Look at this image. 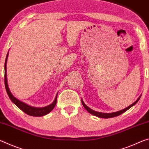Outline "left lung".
Listing matches in <instances>:
<instances>
[{"mask_svg": "<svg viewBox=\"0 0 149 149\" xmlns=\"http://www.w3.org/2000/svg\"><path fill=\"white\" fill-rule=\"evenodd\" d=\"M140 97H141V96L139 97L138 98V100H136L135 102H134L133 104H131V105H129V107H126L125 109H124L121 110V111H117V112H115V113H100V112L95 111L92 110L91 109H90L89 107H87V106L84 103V101H82V100H81V103H82V105H83L84 108L86 109L89 113H90L91 114L95 115V116H97V117H100V118H105V119H107V118H111V117L119 116V115L122 114V113H123L124 112H125L126 111H127V110L131 108L132 106H133V105H135L136 103L138 102V101L139 100V99H140Z\"/></svg>", "mask_w": 149, "mask_h": 149, "instance_id": "left-lung-1", "label": "left lung"}]
</instances>
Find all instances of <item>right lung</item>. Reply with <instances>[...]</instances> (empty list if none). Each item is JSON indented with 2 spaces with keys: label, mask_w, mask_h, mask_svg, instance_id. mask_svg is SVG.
<instances>
[{
  "label": "right lung",
  "mask_w": 149,
  "mask_h": 149,
  "mask_svg": "<svg viewBox=\"0 0 149 149\" xmlns=\"http://www.w3.org/2000/svg\"><path fill=\"white\" fill-rule=\"evenodd\" d=\"M8 53L7 54L6 57V60H5V63H4V84H5V87H6V90L7 92V94L9 97V98L10 99V100L13 101V102L15 103V104L17 106V107L20 109L21 110L23 111L25 113H26L28 115H31V116H34V117H40V116H43V115H45L46 114H48L51 111H52L53 109L55 107V105L56 104V102H57V96L56 95L55 100H54V102L52 103L48 106H46V107H42V108H38V107H31V106L28 105L26 103L21 102L20 101H19L17 99L15 98L13 95H12L11 92L10 91V89L8 88V84H7V78H6V62H7V58H8Z\"/></svg>",
  "instance_id": "obj_1"
}]
</instances>
